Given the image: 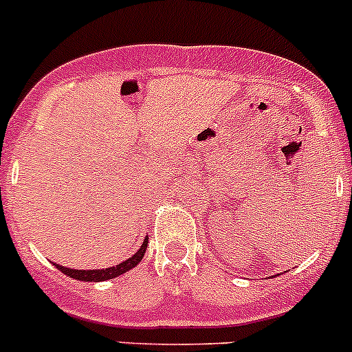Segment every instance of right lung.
I'll return each mask as SVG.
<instances>
[{
  "label": "right lung",
  "instance_id": "obj_1",
  "mask_svg": "<svg viewBox=\"0 0 352 352\" xmlns=\"http://www.w3.org/2000/svg\"><path fill=\"white\" fill-rule=\"evenodd\" d=\"M146 247H148V236L144 239V242L140 247V250H138L133 257L126 258V261L120 262V264L113 265V267H107V269H91V271L88 269V271H81V269H69V267H65V265H59V264H54V265L63 272V274L69 276V278H73V279H78V281H87V283L107 281V279L117 278V276L124 274V272H127L129 269L136 267V265L141 262V258L144 257Z\"/></svg>",
  "mask_w": 352,
  "mask_h": 352
}]
</instances>
